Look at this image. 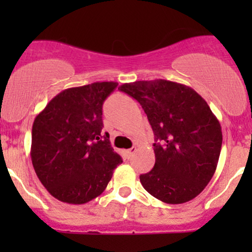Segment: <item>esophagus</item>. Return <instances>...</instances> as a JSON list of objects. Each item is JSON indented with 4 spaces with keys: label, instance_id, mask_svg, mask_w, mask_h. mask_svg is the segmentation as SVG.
Wrapping results in <instances>:
<instances>
[{
    "label": "esophagus",
    "instance_id": "34e87169",
    "mask_svg": "<svg viewBox=\"0 0 252 252\" xmlns=\"http://www.w3.org/2000/svg\"><path fill=\"white\" fill-rule=\"evenodd\" d=\"M136 150H137V149H136V147H132V148L126 150V154L128 155V158H131V156L136 153Z\"/></svg>",
    "mask_w": 252,
    "mask_h": 252
}]
</instances>
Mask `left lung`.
I'll use <instances>...</instances> for the list:
<instances>
[{"mask_svg": "<svg viewBox=\"0 0 252 252\" xmlns=\"http://www.w3.org/2000/svg\"><path fill=\"white\" fill-rule=\"evenodd\" d=\"M121 91L142 105L155 136V164L140 175L144 189L166 204H184L202 192L215 174L222 134L198 92L164 79L138 80Z\"/></svg>", "mask_w": 252, "mask_h": 252, "instance_id": "1", "label": "left lung"}]
</instances>
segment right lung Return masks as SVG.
Wrapping results in <instances>:
<instances>
[{"instance_id": "obj_1", "label": "right lung", "mask_w": 252, "mask_h": 252, "mask_svg": "<svg viewBox=\"0 0 252 252\" xmlns=\"http://www.w3.org/2000/svg\"><path fill=\"white\" fill-rule=\"evenodd\" d=\"M97 82L66 89L35 117L31 158L51 195L82 205L104 192L122 158L103 135V103L117 88Z\"/></svg>"}]
</instances>
